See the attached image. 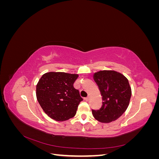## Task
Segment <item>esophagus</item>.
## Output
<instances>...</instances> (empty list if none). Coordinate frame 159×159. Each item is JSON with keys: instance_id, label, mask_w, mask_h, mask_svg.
I'll return each instance as SVG.
<instances>
[{"instance_id": "obj_1", "label": "esophagus", "mask_w": 159, "mask_h": 159, "mask_svg": "<svg viewBox=\"0 0 159 159\" xmlns=\"http://www.w3.org/2000/svg\"><path fill=\"white\" fill-rule=\"evenodd\" d=\"M85 100L87 101V102H88V101L89 100V96H88L87 98H85Z\"/></svg>"}]
</instances>
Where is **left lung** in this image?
Instances as JSON below:
<instances>
[{
  "instance_id": "left-lung-1",
  "label": "left lung",
  "mask_w": 159,
  "mask_h": 159,
  "mask_svg": "<svg viewBox=\"0 0 159 159\" xmlns=\"http://www.w3.org/2000/svg\"><path fill=\"white\" fill-rule=\"evenodd\" d=\"M93 78L102 95V106L92 109L93 117L102 123L115 121L125 111L131 97L128 80L123 74L112 70L95 73Z\"/></svg>"
}]
</instances>
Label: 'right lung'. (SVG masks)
<instances>
[{
    "mask_svg": "<svg viewBox=\"0 0 159 159\" xmlns=\"http://www.w3.org/2000/svg\"><path fill=\"white\" fill-rule=\"evenodd\" d=\"M78 74L48 72L42 76L36 85V98L44 112L52 119L64 121L74 117L83 100L74 87Z\"/></svg>",
    "mask_w": 159,
    "mask_h": 159,
    "instance_id": "1",
    "label": "right lung"
}]
</instances>
